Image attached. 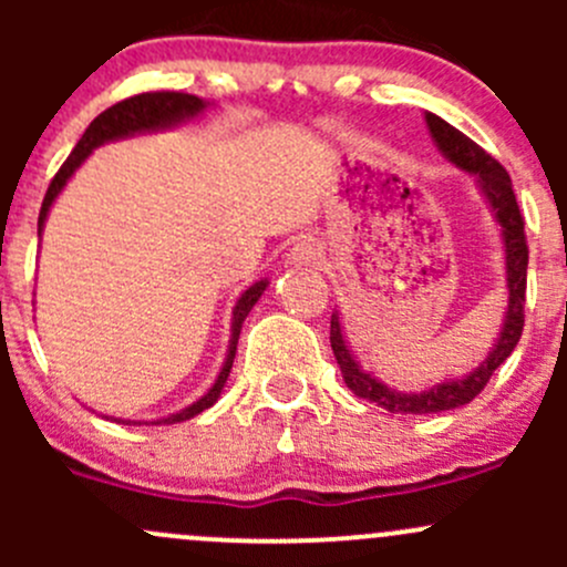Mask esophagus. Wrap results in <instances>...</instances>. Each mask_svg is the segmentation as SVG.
<instances>
[{
    "mask_svg": "<svg viewBox=\"0 0 567 567\" xmlns=\"http://www.w3.org/2000/svg\"><path fill=\"white\" fill-rule=\"evenodd\" d=\"M290 266H318L323 260V247L312 236L299 238L288 251Z\"/></svg>",
    "mask_w": 567,
    "mask_h": 567,
    "instance_id": "esophagus-1",
    "label": "esophagus"
}]
</instances>
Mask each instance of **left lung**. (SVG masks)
<instances>
[{
	"label": "left lung",
	"mask_w": 567,
	"mask_h": 567,
	"mask_svg": "<svg viewBox=\"0 0 567 567\" xmlns=\"http://www.w3.org/2000/svg\"><path fill=\"white\" fill-rule=\"evenodd\" d=\"M427 134H431L436 151L447 158L453 167L463 169L466 175L474 177L480 197L488 205L491 216L499 225L502 249H505V279H507V307L505 318H502L499 334H496L494 346L488 348L483 362L472 368L468 373L458 379H444L439 384L425 386L416 392L394 390L384 384L375 373L364 370L353 357L351 346H348L346 334H342L340 312H331V351H334L337 364L342 370V381L353 394L370 400V403L381 405V409L392 411V414H439V411H453L461 405L472 403L494 370L505 362L513 353V348L522 340L524 329V301H527V262L529 249L527 238H524V219L518 210L516 194H513L511 175L505 173L496 158H491L477 142L468 140L458 128L442 120L439 114L425 112Z\"/></svg>",
	"instance_id": "obj_1"
}]
</instances>
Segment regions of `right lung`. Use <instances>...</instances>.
<instances>
[{
  "label": "right lung",
  "instance_id": "1",
  "mask_svg": "<svg viewBox=\"0 0 567 567\" xmlns=\"http://www.w3.org/2000/svg\"><path fill=\"white\" fill-rule=\"evenodd\" d=\"M210 106H214L210 101L197 99V95H186V93H142V95H134V99H125L120 101V104L109 106L106 112H101L99 117L87 125L82 140L76 142L73 153L68 156V162L62 164L60 173H56L54 181H51L49 192H45L43 197V208H40V216H38V238L43 236V227H45V219H49L51 205L56 203V197H60L62 188L68 186V181L76 175V169L93 156L95 147L106 145V142L128 140V136H136V134H156V131L181 128V125L194 123L197 117H203ZM266 288H268V279H257V282H251L249 288L238 296L236 307H233V320H230V346H227L225 364H221L214 386H210L203 398L194 400L192 405H186V409L162 416V420H153V425H175V422H186L192 420V416H197L199 411L210 409V405L219 400V394L227 384V375H230L233 370V359H236V348H238V337H241L244 320H247L251 307L257 305V299H260ZM112 420L123 422V425H142V422L136 420H120V416H112Z\"/></svg>",
  "mask_w": 567,
  "mask_h": 567
}]
</instances>
